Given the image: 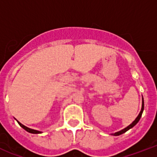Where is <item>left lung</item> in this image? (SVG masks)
Returning <instances> with one entry per match:
<instances>
[{"label":"left lung","instance_id":"8db88e82","mask_svg":"<svg viewBox=\"0 0 157 157\" xmlns=\"http://www.w3.org/2000/svg\"><path fill=\"white\" fill-rule=\"evenodd\" d=\"M144 98H143V103H142V108H141V111H140V112H139V116L137 117V118L135 120H134V121L132 122L131 124H129V126H127L126 128H124V129H121V131H118L117 132V133H115V134H112V135H114V136H118V135H121V134H124V133H125L126 131H128L129 129H131V128H133V127L135 125V124L139 122V121L140 120V118H141L142 117V114H143V112H144Z\"/></svg>","mask_w":157,"mask_h":157}]
</instances>
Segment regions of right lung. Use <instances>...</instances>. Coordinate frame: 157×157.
Segmentation results:
<instances>
[{"instance_id": "right-lung-1", "label": "right lung", "mask_w": 157, "mask_h": 157, "mask_svg": "<svg viewBox=\"0 0 157 157\" xmlns=\"http://www.w3.org/2000/svg\"><path fill=\"white\" fill-rule=\"evenodd\" d=\"M18 124H19V125H20L22 128H23V129H24L26 131L29 132V133H32V134H40V133H41L40 131H38V130H36V129H30V128H28V127L25 126V125H23V124H21L19 121H18Z\"/></svg>"}]
</instances>
